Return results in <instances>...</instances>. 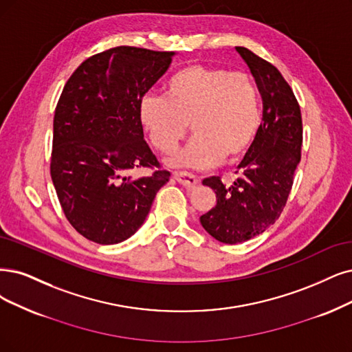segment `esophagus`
Here are the masks:
<instances>
[{
  "instance_id": "1",
  "label": "esophagus",
  "mask_w": 352,
  "mask_h": 352,
  "mask_svg": "<svg viewBox=\"0 0 352 352\" xmlns=\"http://www.w3.org/2000/svg\"><path fill=\"white\" fill-rule=\"evenodd\" d=\"M173 178H174L175 181H178V183H179L181 186L188 187V188H191V187L199 184V179H197L196 177H194V175L190 174V173H184V171H175V173H173Z\"/></svg>"
}]
</instances>
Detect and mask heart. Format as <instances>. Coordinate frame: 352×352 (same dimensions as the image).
I'll list each match as a JSON object with an SVG mask.
<instances>
[{"instance_id":"b5f03b06","label":"heart","mask_w":352,"mask_h":352,"mask_svg":"<svg viewBox=\"0 0 352 352\" xmlns=\"http://www.w3.org/2000/svg\"><path fill=\"white\" fill-rule=\"evenodd\" d=\"M140 120L161 152H173L188 132L190 145L174 155L175 166L235 165L246 158L256 139L261 111L256 88L243 72L190 63L165 84V97L146 94Z\"/></svg>"}]
</instances>
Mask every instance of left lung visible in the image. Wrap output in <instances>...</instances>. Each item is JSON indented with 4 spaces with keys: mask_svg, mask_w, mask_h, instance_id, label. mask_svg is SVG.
<instances>
[{
    "mask_svg": "<svg viewBox=\"0 0 352 352\" xmlns=\"http://www.w3.org/2000/svg\"><path fill=\"white\" fill-rule=\"evenodd\" d=\"M236 52L261 94L263 123L232 186H223L219 177L203 179L217 203L200 216L206 232L229 245L250 241L276 223L287 203L303 142L300 106L280 71L250 49L236 46Z\"/></svg>",
    "mask_w": 352,
    "mask_h": 352,
    "instance_id": "1",
    "label": "left lung"
}]
</instances>
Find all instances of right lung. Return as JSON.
<instances>
[{
	"label": "right lung",
	"mask_w": 352,
	"mask_h": 352,
	"mask_svg": "<svg viewBox=\"0 0 352 352\" xmlns=\"http://www.w3.org/2000/svg\"><path fill=\"white\" fill-rule=\"evenodd\" d=\"M174 55L117 46L85 59L63 87L50 175L68 222L96 243L132 236L171 177L143 139L139 107ZM140 166L157 169L148 177L128 175Z\"/></svg>",
	"instance_id": "1"
}]
</instances>
